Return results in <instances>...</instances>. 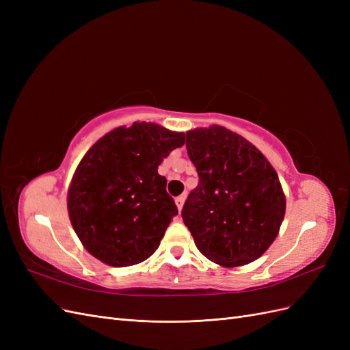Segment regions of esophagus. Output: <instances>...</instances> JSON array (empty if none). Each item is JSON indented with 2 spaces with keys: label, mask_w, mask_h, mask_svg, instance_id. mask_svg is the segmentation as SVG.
Returning <instances> with one entry per match:
<instances>
[{
  "label": "esophagus",
  "mask_w": 350,
  "mask_h": 350,
  "mask_svg": "<svg viewBox=\"0 0 350 350\" xmlns=\"http://www.w3.org/2000/svg\"><path fill=\"white\" fill-rule=\"evenodd\" d=\"M184 201H185V194H181V196H178V197L175 198V203H176V207H178L179 211H181V208H183V206H184Z\"/></svg>",
  "instance_id": "1"
}]
</instances>
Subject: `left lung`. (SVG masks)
Listing matches in <instances>:
<instances>
[{
    "label": "left lung",
    "instance_id": "1",
    "mask_svg": "<svg viewBox=\"0 0 350 350\" xmlns=\"http://www.w3.org/2000/svg\"><path fill=\"white\" fill-rule=\"evenodd\" d=\"M187 152L200 183L181 215L198 251L224 267L261 257L286 210L274 167L256 146L220 125L187 131Z\"/></svg>",
    "mask_w": 350,
    "mask_h": 350
}]
</instances>
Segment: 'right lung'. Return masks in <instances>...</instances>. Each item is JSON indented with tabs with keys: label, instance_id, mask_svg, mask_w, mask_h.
Returning a JSON list of instances; mask_svg holds the SVG:
<instances>
[{
	"label": "right lung",
	"instance_id": "add662e5",
	"mask_svg": "<svg viewBox=\"0 0 350 350\" xmlns=\"http://www.w3.org/2000/svg\"><path fill=\"white\" fill-rule=\"evenodd\" d=\"M185 143L184 133L153 122L118 126L94 143L68 188L74 232L93 257L112 267L149 258L178 215L157 166Z\"/></svg>",
	"mask_w": 350,
	"mask_h": 350
}]
</instances>
